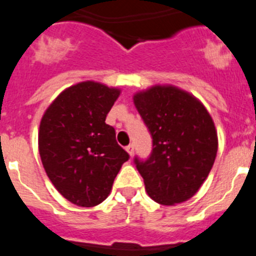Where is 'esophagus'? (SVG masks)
<instances>
[{"label":"esophagus","mask_w":256,"mask_h":256,"mask_svg":"<svg viewBox=\"0 0 256 256\" xmlns=\"http://www.w3.org/2000/svg\"><path fill=\"white\" fill-rule=\"evenodd\" d=\"M126 151L130 154V156H132L133 152H134V148H133V144H128V146L126 148Z\"/></svg>","instance_id":"obj_1"}]
</instances>
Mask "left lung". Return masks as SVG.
Masks as SVG:
<instances>
[{"label":"left lung","mask_w":256,"mask_h":256,"mask_svg":"<svg viewBox=\"0 0 256 256\" xmlns=\"http://www.w3.org/2000/svg\"><path fill=\"white\" fill-rule=\"evenodd\" d=\"M133 104L152 136L150 158L134 160L148 195L166 206L184 202L200 190L216 162L212 118L198 98L172 84L136 92Z\"/></svg>","instance_id":"left-lung-1"}]
</instances>
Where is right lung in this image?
<instances>
[{
	"label": "right lung",
	"mask_w": 256,
	"mask_h": 256,
	"mask_svg": "<svg viewBox=\"0 0 256 256\" xmlns=\"http://www.w3.org/2000/svg\"><path fill=\"white\" fill-rule=\"evenodd\" d=\"M119 94L104 83L79 82L65 88L40 119L38 150L47 177L76 206L101 204L130 158L105 123Z\"/></svg>",
	"instance_id": "add662e5"
}]
</instances>
